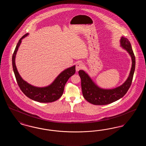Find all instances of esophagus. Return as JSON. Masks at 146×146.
Instances as JSON below:
<instances>
[{"instance_id":"1","label":"esophagus","mask_w":146,"mask_h":146,"mask_svg":"<svg viewBox=\"0 0 146 146\" xmlns=\"http://www.w3.org/2000/svg\"><path fill=\"white\" fill-rule=\"evenodd\" d=\"M83 67V64L82 63H78L76 64V70L77 72H78L79 70L82 69Z\"/></svg>"}]
</instances>
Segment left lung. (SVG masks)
<instances>
[{
    "instance_id": "8db88e82",
    "label": "left lung",
    "mask_w": 146,
    "mask_h": 146,
    "mask_svg": "<svg viewBox=\"0 0 146 146\" xmlns=\"http://www.w3.org/2000/svg\"><path fill=\"white\" fill-rule=\"evenodd\" d=\"M120 46L129 53L132 60V66L130 74L125 82L120 86L111 89H104L97 86L87 73L83 70L79 71L81 78V85L84 98L89 102L95 105H105L115 102L123 97L127 92L132 83L135 69V57L129 40L121 36Z\"/></svg>"
}]
</instances>
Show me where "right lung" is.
I'll return each mask as SVG.
<instances>
[{
	"label": "right lung",
	"mask_w": 146,
	"mask_h": 146,
	"mask_svg": "<svg viewBox=\"0 0 146 146\" xmlns=\"http://www.w3.org/2000/svg\"><path fill=\"white\" fill-rule=\"evenodd\" d=\"M28 35H24L19 40L15 49L12 57L13 67L16 81L23 94L35 101L42 103L54 102L62 95L65 84L70 77L76 73V66H73L62 71L56 78L54 82L48 86L45 87H37L33 86L24 80L20 75L15 64L16 55L20 46L22 40Z\"/></svg>",
	"instance_id": "1"
}]
</instances>
